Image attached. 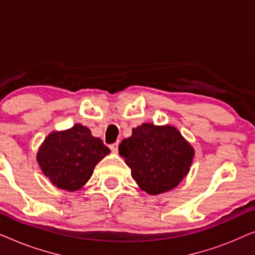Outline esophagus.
<instances>
[{
    "mask_svg": "<svg viewBox=\"0 0 255 255\" xmlns=\"http://www.w3.org/2000/svg\"><path fill=\"white\" fill-rule=\"evenodd\" d=\"M110 149H111V151H113L114 153H117V151H118V144H117V142H115V144L110 145Z\"/></svg>",
    "mask_w": 255,
    "mask_h": 255,
    "instance_id": "obj_1",
    "label": "esophagus"
}]
</instances>
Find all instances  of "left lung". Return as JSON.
<instances>
[{"instance_id": "8db88e82", "label": "left lung", "mask_w": 255, "mask_h": 255, "mask_svg": "<svg viewBox=\"0 0 255 255\" xmlns=\"http://www.w3.org/2000/svg\"><path fill=\"white\" fill-rule=\"evenodd\" d=\"M138 187L148 195L175 188L189 173L195 149L172 125L144 123L118 146Z\"/></svg>"}]
</instances>
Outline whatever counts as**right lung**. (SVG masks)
I'll return each mask as SVG.
<instances>
[{"label":"right lung","instance_id":"right-lung-1","mask_svg":"<svg viewBox=\"0 0 255 255\" xmlns=\"http://www.w3.org/2000/svg\"><path fill=\"white\" fill-rule=\"evenodd\" d=\"M110 149L87 127L75 124L62 131H52L39 146L37 162L54 187L76 191L93 175L94 168Z\"/></svg>","mask_w":255,"mask_h":255}]
</instances>
